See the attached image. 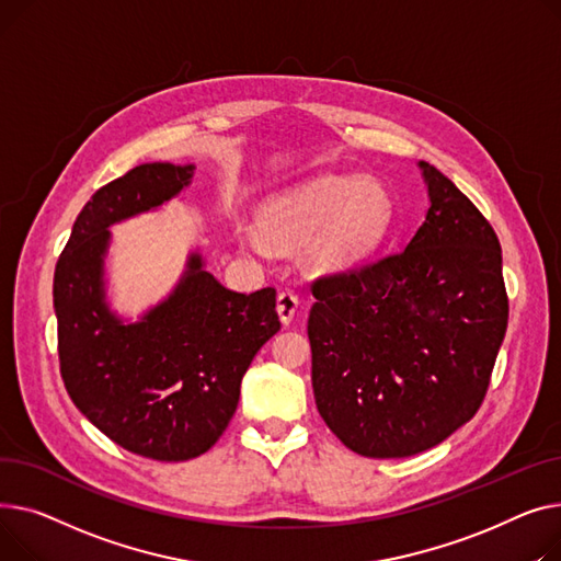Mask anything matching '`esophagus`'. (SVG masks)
<instances>
[{
	"mask_svg": "<svg viewBox=\"0 0 561 561\" xmlns=\"http://www.w3.org/2000/svg\"><path fill=\"white\" fill-rule=\"evenodd\" d=\"M296 310H299V296H296L294 291H280L278 301H276V312L285 325L291 323Z\"/></svg>",
	"mask_w": 561,
	"mask_h": 561,
	"instance_id": "1",
	"label": "esophagus"
}]
</instances>
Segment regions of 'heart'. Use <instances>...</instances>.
Masks as SVG:
<instances>
[{"label":"heart","instance_id":"b5f03b06","mask_svg":"<svg viewBox=\"0 0 561 561\" xmlns=\"http://www.w3.org/2000/svg\"><path fill=\"white\" fill-rule=\"evenodd\" d=\"M260 228L242 233V244L267 255L278 242L306 243L308 265L323 274H340L367 260L387 240L393 224V199L374 176L325 174L287 187L262 204Z\"/></svg>","mask_w":561,"mask_h":561}]
</instances>
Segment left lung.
Instances as JSON below:
<instances>
[{"instance_id":"8db88e82","label":"left lung","mask_w":561,"mask_h":561,"mask_svg":"<svg viewBox=\"0 0 561 561\" xmlns=\"http://www.w3.org/2000/svg\"><path fill=\"white\" fill-rule=\"evenodd\" d=\"M425 219L401 253L319 278L312 389L325 425L365 457H410L473 419L507 331L501 242L437 168L419 162Z\"/></svg>"}]
</instances>
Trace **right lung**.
<instances>
[{
    "label": "right lung",
    "mask_w": 561,
    "mask_h": 561,
    "mask_svg": "<svg viewBox=\"0 0 561 561\" xmlns=\"http://www.w3.org/2000/svg\"><path fill=\"white\" fill-rule=\"evenodd\" d=\"M194 164L145 162L92 194L54 272L60 376L81 414L117 446L158 459L199 457L226 431L240 385L278 331L276 289L224 287L199 249L138 321L111 308V226L179 196Z\"/></svg>",
    "instance_id": "1"
}]
</instances>
